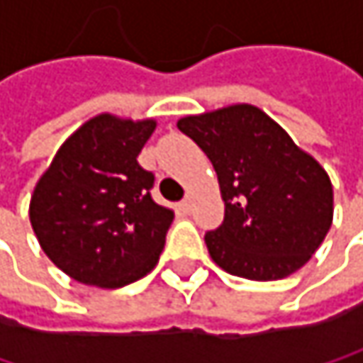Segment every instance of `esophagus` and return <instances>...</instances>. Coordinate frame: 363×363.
<instances>
[{
  "mask_svg": "<svg viewBox=\"0 0 363 363\" xmlns=\"http://www.w3.org/2000/svg\"><path fill=\"white\" fill-rule=\"evenodd\" d=\"M191 206H193V201L186 197V199H182L181 203H179V208H181V212H184V214H189L191 212Z\"/></svg>",
  "mask_w": 363,
  "mask_h": 363,
  "instance_id": "34e87169",
  "label": "esophagus"
}]
</instances>
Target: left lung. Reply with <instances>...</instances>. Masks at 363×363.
<instances>
[{
  "label": "left lung",
  "instance_id": "obj_1",
  "mask_svg": "<svg viewBox=\"0 0 363 363\" xmlns=\"http://www.w3.org/2000/svg\"><path fill=\"white\" fill-rule=\"evenodd\" d=\"M212 162L225 220L206 233L212 260L231 275L269 281L298 271L332 225V182L288 132L252 105L179 119Z\"/></svg>",
  "mask_w": 363,
  "mask_h": 363
}]
</instances>
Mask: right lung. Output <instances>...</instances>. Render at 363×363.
<instances>
[{
    "instance_id": "1",
    "label": "right lung",
    "mask_w": 363,
    "mask_h": 363,
    "mask_svg": "<svg viewBox=\"0 0 363 363\" xmlns=\"http://www.w3.org/2000/svg\"><path fill=\"white\" fill-rule=\"evenodd\" d=\"M153 130V119L96 115L35 184L29 218L39 246L75 281L121 288L157 264L174 212L153 201L155 177L136 160Z\"/></svg>"
}]
</instances>
